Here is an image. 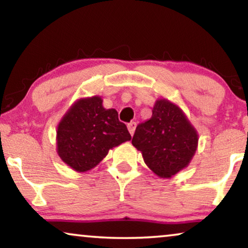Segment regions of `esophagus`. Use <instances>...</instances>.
<instances>
[{"label":"esophagus","instance_id":"1","mask_svg":"<svg viewBox=\"0 0 248 248\" xmlns=\"http://www.w3.org/2000/svg\"><path fill=\"white\" fill-rule=\"evenodd\" d=\"M135 128H137V123H135V122H131V123L127 124V130L130 132L131 135L134 134Z\"/></svg>","mask_w":248,"mask_h":248}]
</instances>
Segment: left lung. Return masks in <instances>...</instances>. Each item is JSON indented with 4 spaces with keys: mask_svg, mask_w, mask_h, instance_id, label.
Wrapping results in <instances>:
<instances>
[{
    "mask_svg": "<svg viewBox=\"0 0 248 248\" xmlns=\"http://www.w3.org/2000/svg\"><path fill=\"white\" fill-rule=\"evenodd\" d=\"M132 144L155 175L170 178L192 161L199 134L178 105L160 98L155 100L150 120L137 126Z\"/></svg>",
    "mask_w": 248,
    "mask_h": 248,
    "instance_id": "1",
    "label": "left lung"
}]
</instances>
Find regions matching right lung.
<instances>
[{"mask_svg":"<svg viewBox=\"0 0 248 248\" xmlns=\"http://www.w3.org/2000/svg\"><path fill=\"white\" fill-rule=\"evenodd\" d=\"M126 125L116 109H106L103 98H80L61 118L56 131V152L64 164L78 172L96 167L110 149L130 141Z\"/></svg>","mask_w":248,"mask_h":248,"instance_id":"obj_1","label":"right lung"}]
</instances>
